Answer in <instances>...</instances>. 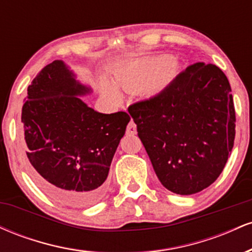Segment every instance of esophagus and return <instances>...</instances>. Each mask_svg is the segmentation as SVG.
Returning a JSON list of instances; mask_svg holds the SVG:
<instances>
[{"label": "esophagus", "mask_w": 252, "mask_h": 252, "mask_svg": "<svg viewBox=\"0 0 252 252\" xmlns=\"http://www.w3.org/2000/svg\"><path fill=\"white\" fill-rule=\"evenodd\" d=\"M136 131H137V130H136L135 122H134V121H130L128 126H126V134H128V135H135Z\"/></svg>", "instance_id": "1"}]
</instances>
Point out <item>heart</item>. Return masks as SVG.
Returning <instances> with one entry per match:
<instances>
[{
    "instance_id": "b5f03b06",
    "label": "heart",
    "mask_w": 252,
    "mask_h": 252,
    "mask_svg": "<svg viewBox=\"0 0 252 252\" xmlns=\"http://www.w3.org/2000/svg\"><path fill=\"white\" fill-rule=\"evenodd\" d=\"M168 63L166 57L138 60L121 72L118 83L126 90L143 89L147 94H156L168 86L174 74V67ZM112 92L116 94L115 90Z\"/></svg>"
}]
</instances>
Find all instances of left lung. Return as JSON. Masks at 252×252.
<instances>
[{"label":"left lung","mask_w":252,"mask_h":252,"mask_svg":"<svg viewBox=\"0 0 252 252\" xmlns=\"http://www.w3.org/2000/svg\"><path fill=\"white\" fill-rule=\"evenodd\" d=\"M161 184L189 195L224 169L236 136V111L226 76L196 63L163 91L128 108Z\"/></svg>","instance_id":"left-lung-1"}]
</instances>
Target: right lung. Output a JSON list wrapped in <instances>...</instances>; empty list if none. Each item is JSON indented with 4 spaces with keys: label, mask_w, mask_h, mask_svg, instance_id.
Returning <instances> with one entry per match:
<instances>
[{
    "label": "right lung",
    "mask_w": 252,
    "mask_h": 252,
    "mask_svg": "<svg viewBox=\"0 0 252 252\" xmlns=\"http://www.w3.org/2000/svg\"><path fill=\"white\" fill-rule=\"evenodd\" d=\"M27 91L21 122L34 181L67 206L97 202L105 192L110 164L130 116L89 108L78 96L90 89L74 79L62 60L45 66Z\"/></svg>",
    "instance_id": "add662e5"
}]
</instances>
